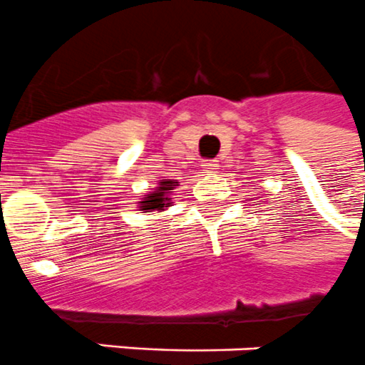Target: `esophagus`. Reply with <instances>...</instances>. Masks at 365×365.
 Instances as JSON below:
<instances>
[{
  "mask_svg": "<svg viewBox=\"0 0 365 365\" xmlns=\"http://www.w3.org/2000/svg\"><path fill=\"white\" fill-rule=\"evenodd\" d=\"M202 168H204L207 174H215L217 168H219V161H215V159L204 161V163H202Z\"/></svg>",
  "mask_w": 365,
  "mask_h": 365,
  "instance_id": "esophagus-1",
  "label": "esophagus"
}]
</instances>
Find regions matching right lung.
<instances>
[{"label":"right lung","instance_id":"add662e5","mask_svg":"<svg viewBox=\"0 0 365 365\" xmlns=\"http://www.w3.org/2000/svg\"><path fill=\"white\" fill-rule=\"evenodd\" d=\"M178 185L176 180H159L158 187L154 189L148 195H143L139 204V210L143 213H148V211H163L167 210L173 200H170V192L174 191V187Z\"/></svg>","mask_w":365,"mask_h":365}]
</instances>
